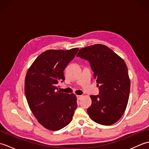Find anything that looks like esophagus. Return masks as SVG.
I'll list each match as a JSON object with an SVG mask.
<instances>
[{
    "label": "esophagus",
    "instance_id": "34e87169",
    "mask_svg": "<svg viewBox=\"0 0 149 149\" xmlns=\"http://www.w3.org/2000/svg\"><path fill=\"white\" fill-rule=\"evenodd\" d=\"M82 97H83V95H77V99L80 100L82 98Z\"/></svg>",
    "mask_w": 149,
    "mask_h": 149
}]
</instances>
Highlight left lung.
Instances as JSON below:
<instances>
[{
  "instance_id": "left-lung-1",
  "label": "left lung",
  "mask_w": 149,
  "mask_h": 149,
  "mask_svg": "<svg viewBox=\"0 0 149 149\" xmlns=\"http://www.w3.org/2000/svg\"><path fill=\"white\" fill-rule=\"evenodd\" d=\"M77 57L89 61L99 89L98 95H90L92 102L87 109L88 115L99 124H113L124 113L130 92V79L125 61L101 44L81 49Z\"/></svg>"
}]
</instances>
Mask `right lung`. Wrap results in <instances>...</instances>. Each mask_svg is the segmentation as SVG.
<instances>
[{
	"mask_svg": "<svg viewBox=\"0 0 149 149\" xmlns=\"http://www.w3.org/2000/svg\"><path fill=\"white\" fill-rule=\"evenodd\" d=\"M78 50H46L27 70L24 90L28 105L38 122L49 130L58 131L69 124L76 109L75 95L58 88L59 82L65 81L63 71Z\"/></svg>",
	"mask_w": 149,
	"mask_h": 149,
	"instance_id": "1",
	"label": "right lung"
}]
</instances>
